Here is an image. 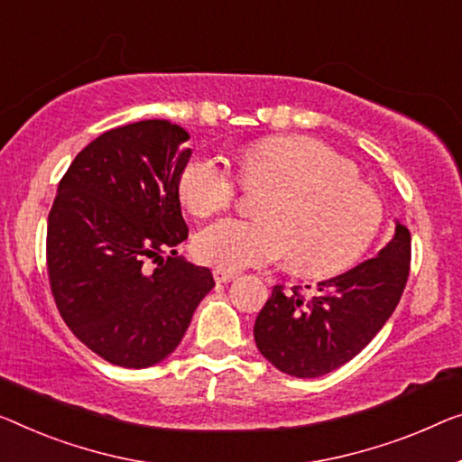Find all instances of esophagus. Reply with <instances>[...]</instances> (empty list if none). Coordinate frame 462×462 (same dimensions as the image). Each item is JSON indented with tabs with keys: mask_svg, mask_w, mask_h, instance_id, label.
I'll return each instance as SVG.
<instances>
[{
	"mask_svg": "<svg viewBox=\"0 0 462 462\" xmlns=\"http://www.w3.org/2000/svg\"><path fill=\"white\" fill-rule=\"evenodd\" d=\"M236 278V272L234 270H224V267H216L213 270V280L217 282V284H224V282H230Z\"/></svg>",
	"mask_w": 462,
	"mask_h": 462,
	"instance_id": "esophagus-1",
	"label": "esophagus"
}]
</instances>
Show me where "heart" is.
<instances>
[{"mask_svg":"<svg viewBox=\"0 0 462 462\" xmlns=\"http://www.w3.org/2000/svg\"><path fill=\"white\" fill-rule=\"evenodd\" d=\"M240 174L253 190L272 189L261 203L263 222L224 217L205 226L195 243L205 263L240 270L292 254L297 273L332 278L353 267L380 232L382 199L326 143H257L240 155ZM243 180L217 157L197 155L180 174V197L195 216H211L236 201Z\"/></svg>","mask_w":462,"mask_h":462,"instance_id":"1","label":"heart"}]
</instances>
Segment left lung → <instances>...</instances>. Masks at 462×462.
I'll list each match as a JSON object with an SVG mask.
<instances>
[{"label": "left lung", "mask_w": 462, "mask_h": 462, "mask_svg": "<svg viewBox=\"0 0 462 462\" xmlns=\"http://www.w3.org/2000/svg\"><path fill=\"white\" fill-rule=\"evenodd\" d=\"M411 270V232L396 222L377 257L323 280L311 294L273 286L254 321V342L273 367L319 377L356 356L394 313ZM309 288V286H307Z\"/></svg>", "instance_id": "obj_1"}]
</instances>
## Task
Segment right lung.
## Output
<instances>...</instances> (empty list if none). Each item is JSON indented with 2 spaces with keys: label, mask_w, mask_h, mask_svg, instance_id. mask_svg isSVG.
I'll list each match as a JSON object with an SVG mask.
<instances>
[{
  "label": "right lung",
  "mask_w": 462,
  "mask_h": 462,
  "mask_svg": "<svg viewBox=\"0 0 462 462\" xmlns=\"http://www.w3.org/2000/svg\"><path fill=\"white\" fill-rule=\"evenodd\" d=\"M189 139L168 120L107 130L74 157L47 219V275L61 319L120 367H151L174 353L216 286L208 267L174 257L189 238L178 195Z\"/></svg>",
  "instance_id": "right-lung-1"
}]
</instances>
